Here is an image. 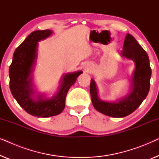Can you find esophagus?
<instances>
[{
    "label": "esophagus",
    "instance_id": "esophagus-1",
    "mask_svg": "<svg viewBox=\"0 0 159 159\" xmlns=\"http://www.w3.org/2000/svg\"><path fill=\"white\" fill-rule=\"evenodd\" d=\"M84 71H85L86 72H88V71H90V69H88V68H86V69H84Z\"/></svg>",
    "mask_w": 159,
    "mask_h": 159
}]
</instances>
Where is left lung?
<instances>
[{
  "label": "left lung",
  "mask_w": 159,
  "mask_h": 159,
  "mask_svg": "<svg viewBox=\"0 0 159 159\" xmlns=\"http://www.w3.org/2000/svg\"><path fill=\"white\" fill-rule=\"evenodd\" d=\"M123 57L134 61L135 70L132 79V91L116 103L102 101L98 97V90L94 80H91L90 91L93 105L99 112L106 116L120 118L134 112L148 94L151 68L148 56L135 38L127 34L121 53Z\"/></svg>",
  "instance_id": "obj_1"
}]
</instances>
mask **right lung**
I'll return each instance as SVG.
<instances>
[{"label":"right lung","instance_id":"add662e5","mask_svg":"<svg viewBox=\"0 0 159 159\" xmlns=\"http://www.w3.org/2000/svg\"><path fill=\"white\" fill-rule=\"evenodd\" d=\"M52 33L50 30L32 32L15 50L9 67V86L13 96L19 106L28 114L38 117H49L59 114L65 107L67 93L75 83L82 71L66 74L62 79L59 91L51 99H44L39 95L38 101L32 98L31 75L32 66L37 56L38 42L47 38Z\"/></svg>","mask_w":159,"mask_h":159}]
</instances>
